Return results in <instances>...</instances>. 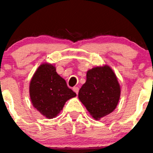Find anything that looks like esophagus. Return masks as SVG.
Returning a JSON list of instances; mask_svg holds the SVG:
<instances>
[{
	"mask_svg": "<svg viewBox=\"0 0 153 153\" xmlns=\"http://www.w3.org/2000/svg\"><path fill=\"white\" fill-rule=\"evenodd\" d=\"M73 91L75 92V93L78 94V91H79V88H78V87H73Z\"/></svg>",
	"mask_w": 153,
	"mask_h": 153,
	"instance_id": "obj_1",
	"label": "esophagus"
}]
</instances>
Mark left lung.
I'll return each instance as SVG.
<instances>
[{"label": "left lung", "instance_id": "1", "mask_svg": "<svg viewBox=\"0 0 153 153\" xmlns=\"http://www.w3.org/2000/svg\"><path fill=\"white\" fill-rule=\"evenodd\" d=\"M121 96V87L112 68L98 66L86 72V81L78 92V98L96 120L113 112Z\"/></svg>", "mask_w": 153, "mask_h": 153}]
</instances>
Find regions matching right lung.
<instances>
[{
    "mask_svg": "<svg viewBox=\"0 0 153 153\" xmlns=\"http://www.w3.org/2000/svg\"><path fill=\"white\" fill-rule=\"evenodd\" d=\"M29 96L32 106L48 119L58 116L68 100L76 94L51 64L38 67L29 83Z\"/></svg>",
    "mask_w": 153,
    "mask_h": 153,
    "instance_id": "obj_1",
    "label": "right lung"
}]
</instances>
